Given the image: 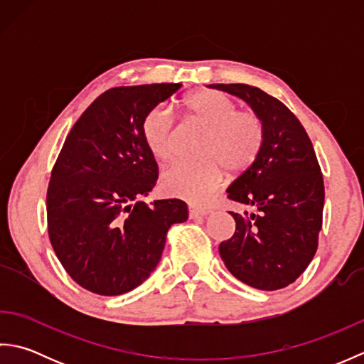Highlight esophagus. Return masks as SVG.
<instances>
[{"mask_svg":"<svg viewBox=\"0 0 364 364\" xmlns=\"http://www.w3.org/2000/svg\"><path fill=\"white\" fill-rule=\"evenodd\" d=\"M210 214V210L206 208H198V206H189V218L196 219V218H203V215Z\"/></svg>","mask_w":364,"mask_h":364,"instance_id":"34e87169","label":"esophagus"}]
</instances>
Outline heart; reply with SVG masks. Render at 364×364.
<instances>
[{
    "label": "heart",
    "mask_w": 364,
    "mask_h": 364,
    "mask_svg": "<svg viewBox=\"0 0 364 364\" xmlns=\"http://www.w3.org/2000/svg\"><path fill=\"white\" fill-rule=\"evenodd\" d=\"M186 111L208 136L202 144L200 162H181L162 175V189L191 203H206L222 186L225 172L239 176L249 172L264 146L266 131L257 112L237 109L222 92L203 89L183 100ZM142 139L146 149L159 161L175 156V117L167 106H154L142 120Z\"/></svg>",
    "instance_id": "b5f03b06"
}]
</instances>
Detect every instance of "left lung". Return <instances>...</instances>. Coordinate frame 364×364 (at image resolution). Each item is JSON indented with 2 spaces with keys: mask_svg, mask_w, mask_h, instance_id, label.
Instances as JSON below:
<instances>
[{
  "mask_svg": "<svg viewBox=\"0 0 364 364\" xmlns=\"http://www.w3.org/2000/svg\"><path fill=\"white\" fill-rule=\"evenodd\" d=\"M242 98L264 125V146L249 172L227 189L228 198L257 214L230 213L236 231L219 245L227 269L261 291L286 288L304 274L318 250L323 178L313 144L280 100L249 84H211Z\"/></svg>",
  "mask_w": 364,
  "mask_h": 364,
  "instance_id": "1",
  "label": "left lung"
}]
</instances>
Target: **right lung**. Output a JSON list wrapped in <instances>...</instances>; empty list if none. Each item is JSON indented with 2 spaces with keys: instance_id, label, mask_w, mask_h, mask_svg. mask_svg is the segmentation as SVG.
Here are the masks:
<instances>
[{
  "instance_id": "add662e5",
  "label": "right lung",
  "mask_w": 364,
  "mask_h": 364,
  "mask_svg": "<svg viewBox=\"0 0 364 364\" xmlns=\"http://www.w3.org/2000/svg\"><path fill=\"white\" fill-rule=\"evenodd\" d=\"M181 84L106 90L82 112L53 167L46 192L48 236L67 274L84 289L120 296L158 266L173 223L188 219L178 198L139 202L158 180L142 120Z\"/></svg>"
}]
</instances>
